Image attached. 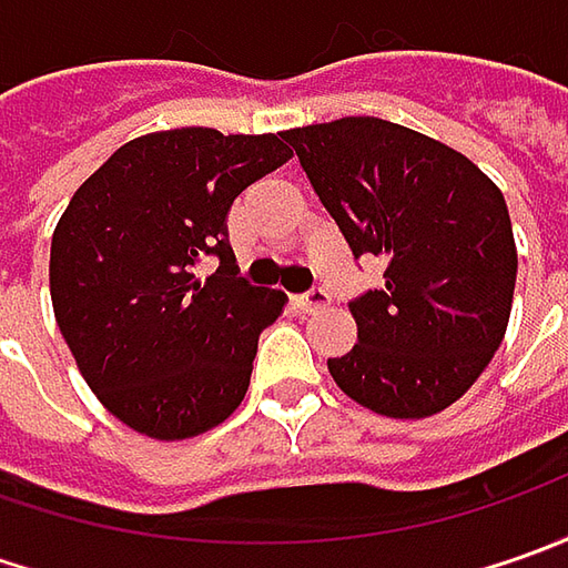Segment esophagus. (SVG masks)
<instances>
[{
    "mask_svg": "<svg viewBox=\"0 0 568 568\" xmlns=\"http://www.w3.org/2000/svg\"><path fill=\"white\" fill-rule=\"evenodd\" d=\"M328 303H332V296H328L325 287H313V291L296 296V310H300V313H316V310L328 306Z\"/></svg>",
    "mask_w": 568,
    "mask_h": 568,
    "instance_id": "34e87169",
    "label": "esophagus"
}]
</instances>
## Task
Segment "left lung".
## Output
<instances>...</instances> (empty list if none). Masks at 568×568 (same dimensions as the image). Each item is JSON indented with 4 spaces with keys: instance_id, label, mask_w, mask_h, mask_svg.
Masks as SVG:
<instances>
[{
    "instance_id": "obj_1",
    "label": "left lung",
    "mask_w": 568,
    "mask_h": 568,
    "mask_svg": "<svg viewBox=\"0 0 568 568\" xmlns=\"http://www.w3.org/2000/svg\"><path fill=\"white\" fill-rule=\"evenodd\" d=\"M354 252L385 262L351 300L357 344L332 357L341 392L385 417H429L493 361L513 310V221L503 192L448 144L376 116L284 132Z\"/></svg>"
}]
</instances>
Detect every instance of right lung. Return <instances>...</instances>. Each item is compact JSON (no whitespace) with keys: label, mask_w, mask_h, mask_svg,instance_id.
<instances>
[{"label":"right lung","mask_w":568,"mask_h":568,"mask_svg":"<svg viewBox=\"0 0 568 568\" xmlns=\"http://www.w3.org/2000/svg\"><path fill=\"white\" fill-rule=\"evenodd\" d=\"M287 158L272 132L170 129L122 144L72 195L50 250L55 322L125 426L189 439L240 407L258 335L287 296L240 277L227 214ZM205 257L219 268L202 285Z\"/></svg>","instance_id":"1"}]
</instances>
